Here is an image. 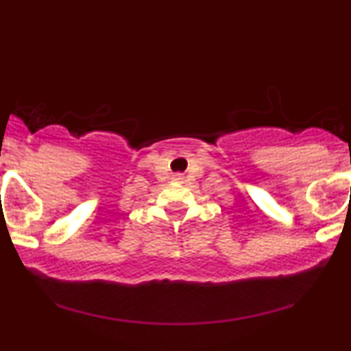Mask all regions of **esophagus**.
<instances>
[{
  "instance_id": "esophagus-1",
  "label": "esophagus",
  "mask_w": 351,
  "mask_h": 351,
  "mask_svg": "<svg viewBox=\"0 0 351 351\" xmlns=\"http://www.w3.org/2000/svg\"><path fill=\"white\" fill-rule=\"evenodd\" d=\"M176 178H181V175H176Z\"/></svg>"
}]
</instances>
